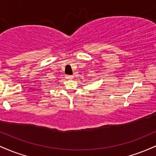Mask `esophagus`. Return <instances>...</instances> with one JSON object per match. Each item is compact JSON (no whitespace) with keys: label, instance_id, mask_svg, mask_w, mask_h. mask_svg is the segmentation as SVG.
Segmentation results:
<instances>
[{"label":"esophagus","instance_id":"1","mask_svg":"<svg viewBox=\"0 0 156 156\" xmlns=\"http://www.w3.org/2000/svg\"><path fill=\"white\" fill-rule=\"evenodd\" d=\"M73 76H69V75H67V76H66L65 78H67V79H71V78H73Z\"/></svg>","mask_w":156,"mask_h":156}]
</instances>
